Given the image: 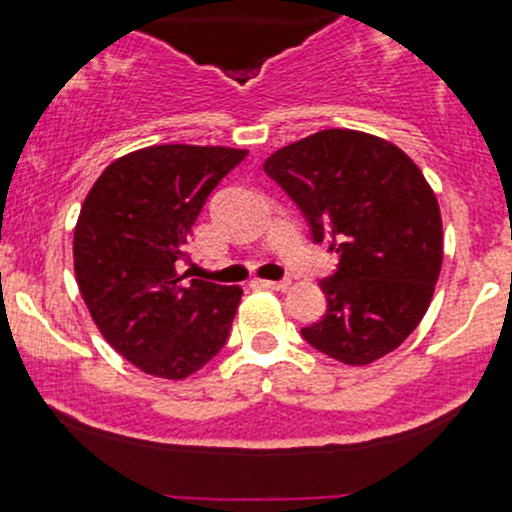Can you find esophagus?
I'll return each mask as SVG.
<instances>
[{"label":"esophagus","instance_id":"obj_1","mask_svg":"<svg viewBox=\"0 0 512 512\" xmlns=\"http://www.w3.org/2000/svg\"><path fill=\"white\" fill-rule=\"evenodd\" d=\"M257 285L275 289V292H285V289H289V280H257Z\"/></svg>","mask_w":512,"mask_h":512}]
</instances>
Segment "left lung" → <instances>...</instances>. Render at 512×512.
I'll list each match as a JSON object with an SVG mask.
<instances>
[{
  "label": "left lung",
  "instance_id": "1",
  "mask_svg": "<svg viewBox=\"0 0 512 512\" xmlns=\"http://www.w3.org/2000/svg\"><path fill=\"white\" fill-rule=\"evenodd\" d=\"M265 173L299 205L314 242L342 255L337 275L319 282L327 314L302 337L349 366L401 347L443 262L441 210L421 168L384 138L327 128L272 153Z\"/></svg>",
  "mask_w": 512,
  "mask_h": 512
}]
</instances>
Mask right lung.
I'll return each instance as SVG.
<instances>
[{
  "instance_id": "right-lung-1",
  "label": "right lung",
  "mask_w": 512,
  "mask_h": 512,
  "mask_svg": "<svg viewBox=\"0 0 512 512\" xmlns=\"http://www.w3.org/2000/svg\"><path fill=\"white\" fill-rule=\"evenodd\" d=\"M247 156L165 143L116 158L74 230V272L91 319L123 359L160 379L203 369L227 342L242 289L190 280L188 237L215 185Z\"/></svg>"
}]
</instances>
